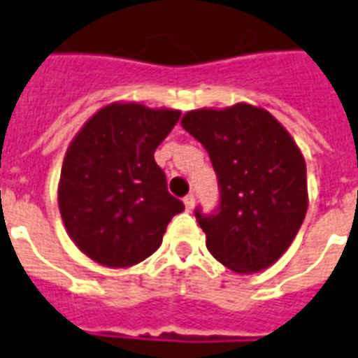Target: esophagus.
Here are the masks:
<instances>
[{
  "label": "esophagus",
  "mask_w": 358,
  "mask_h": 358,
  "mask_svg": "<svg viewBox=\"0 0 358 358\" xmlns=\"http://www.w3.org/2000/svg\"><path fill=\"white\" fill-rule=\"evenodd\" d=\"M184 205H186V210H192L194 209V205H195V195L194 194H189L184 197Z\"/></svg>",
  "instance_id": "esophagus-1"
}]
</instances>
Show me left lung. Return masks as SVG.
<instances>
[{
  "instance_id": "8db88e82",
  "label": "left lung",
  "mask_w": 358,
  "mask_h": 358,
  "mask_svg": "<svg viewBox=\"0 0 358 358\" xmlns=\"http://www.w3.org/2000/svg\"><path fill=\"white\" fill-rule=\"evenodd\" d=\"M182 126L207 149L217 174V209H195L210 255L241 274L276 263L307 215V166L292 136L245 103L189 110Z\"/></svg>"
}]
</instances>
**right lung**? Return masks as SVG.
I'll return each mask as SVG.
<instances>
[{
  "instance_id": "1",
  "label": "right lung",
  "mask_w": 358,
  "mask_h": 358,
  "mask_svg": "<svg viewBox=\"0 0 358 358\" xmlns=\"http://www.w3.org/2000/svg\"><path fill=\"white\" fill-rule=\"evenodd\" d=\"M180 110L109 105L84 124L66 151L59 210L82 253L122 268L153 255L184 203L169 194L155 149Z\"/></svg>"
}]
</instances>
